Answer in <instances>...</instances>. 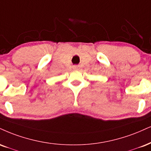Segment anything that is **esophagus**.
Segmentation results:
<instances>
[{"mask_svg":"<svg viewBox=\"0 0 151 151\" xmlns=\"http://www.w3.org/2000/svg\"><path fill=\"white\" fill-rule=\"evenodd\" d=\"M73 69L74 70H78V69H79V66H77V65H74Z\"/></svg>","mask_w":151,"mask_h":151,"instance_id":"34e87169","label":"esophagus"}]
</instances>
